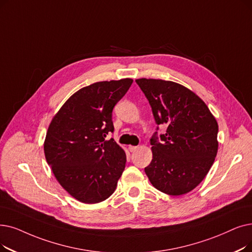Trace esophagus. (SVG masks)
Returning <instances> with one entry per match:
<instances>
[{
  "instance_id": "34e87169",
  "label": "esophagus",
  "mask_w": 252,
  "mask_h": 252,
  "mask_svg": "<svg viewBox=\"0 0 252 252\" xmlns=\"http://www.w3.org/2000/svg\"><path fill=\"white\" fill-rule=\"evenodd\" d=\"M128 149L130 152H135L138 149V146H128Z\"/></svg>"
}]
</instances>
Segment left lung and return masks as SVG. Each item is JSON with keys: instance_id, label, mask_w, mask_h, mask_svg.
<instances>
[{"instance_id": "1", "label": "left lung", "mask_w": 252, "mask_h": 252, "mask_svg": "<svg viewBox=\"0 0 252 252\" xmlns=\"http://www.w3.org/2000/svg\"><path fill=\"white\" fill-rule=\"evenodd\" d=\"M158 126L166 134L150 139L152 160L144 169L157 189L188 193L202 182L217 155L218 125L209 108L187 87L160 79H137ZM158 129V126L157 127Z\"/></svg>"}]
</instances>
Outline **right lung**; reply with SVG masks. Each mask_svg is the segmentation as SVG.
Returning <instances> with one entry per match:
<instances>
[{"instance_id":"1","label":"right lung","mask_w":252,"mask_h":252,"mask_svg":"<svg viewBox=\"0 0 252 252\" xmlns=\"http://www.w3.org/2000/svg\"><path fill=\"white\" fill-rule=\"evenodd\" d=\"M129 78L95 82L76 92L49 125L44 153L57 180L73 198L95 204L110 196L126 167L124 149L111 138L112 111Z\"/></svg>"}]
</instances>
